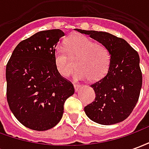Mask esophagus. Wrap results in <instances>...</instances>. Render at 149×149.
<instances>
[{"label": "esophagus", "instance_id": "esophagus-1", "mask_svg": "<svg viewBox=\"0 0 149 149\" xmlns=\"http://www.w3.org/2000/svg\"><path fill=\"white\" fill-rule=\"evenodd\" d=\"M80 88H81V85H80V84H74L75 92H78V91H79V89H80Z\"/></svg>", "mask_w": 149, "mask_h": 149}]
</instances>
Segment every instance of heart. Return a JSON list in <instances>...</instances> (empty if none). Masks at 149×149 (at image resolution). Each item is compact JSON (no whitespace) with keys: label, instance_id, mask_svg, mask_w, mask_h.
<instances>
[{"label":"heart","instance_id":"1","mask_svg":"<svg viewBox=\"0 0 149 149\" xmlns=\"http://www.w3.org/2000/svg\"><path fill=\"white\" fill-rule=\"evenodd\" d=\"M65 49L57 47L54 52V65L63 77H68L73 70L74 65L71 61H76L77 69L74 79L77 81L87 78L91 81H99L109 71L111 55L103 45L77 34L67 38Z\"/></svg>","mask_w":149,"mask_h":149}]
</instances>
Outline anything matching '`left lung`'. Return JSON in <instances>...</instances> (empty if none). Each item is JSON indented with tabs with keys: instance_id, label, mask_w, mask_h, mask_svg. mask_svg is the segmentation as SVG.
Wrapping results in <instances>:
<instances>
[{
	"instance_id": "left-lung-1",
	"label": "left lung",
	"mask_w": 149,
	"mask_h": 149,
	"mask_svg": "<svg viewBox=\"0 0 149 149\" xmlns=\"http://www.w3.org/2000/svg\"><path fill=\"white\" fill-rule=\"evenodd\" d=\"M106 47L111 55L107 75L91 85L96 93L84 112L93 121L111 125L125 120L137 103L142 86L138 52L125 40L106 32L77 29Z\"/></svg>"
}]
</instances>
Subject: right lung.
Returning a JSON list of instances; mask_svg holds the SVG:
<instances>
[{
	"label": "right lung",
	"mask_w": 149,
	"mask_h": 149,
	"mask_svg": "<svg viewBox=\"0 0 149 149\" xmlns=\"http://www.w3.org/2000/svg\"><path fill=\"white\" fill-rule=\"evenodd\" d=\"M64 36L61 29L38 32L18 44L6 65L9 109L33 130L45 131L57 125L65 100L74 94L72 84L54 65L55 48Z\"/></svg>",
	"instance_id": "obj_1"
}]
</instances>
